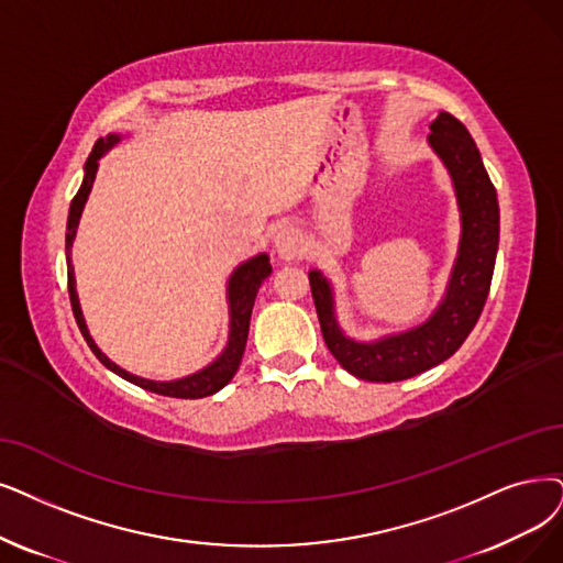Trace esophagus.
<instances>
[{
    "label": "esophagus",
    "instance_id": "1",
    "mask_svg": "<svg viewBox=\"0 0 563 563\" xmlns=\"http://www.w3.org/2000/svg\"><path fill=\"white\" fill-rule=\"evenodd\" d=\"M275 250L286 261L300 256V252H302L300 231L294 229V227H288V223H286V227H279L277 233H275Z\"/></svg>",
    "mask_w": 563,
    "mask_h": 563
}]
</instances>
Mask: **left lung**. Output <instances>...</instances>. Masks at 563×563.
<instances>
[{"instance_id": "obj_1", "label": "left lung", "mask_w": 563, "mask_h": 563, "mask_svg": "<svg viewBox=\"0 0 563 563\" xmlns=\"http://www.w3.org/2000/svg\"><path fill=\"white\" fill-rule=\"evenodd\" d=\"M430 131L427 143L453 179L462 223L451 279L432 317L374 342H357L336 321L330 279L321 269H309L311 296L330 353L346 372L376 384H393L432 369L464 344L485 307L497 261L499 200L474 139L451 112H439Z\"/></svg>"}]
</instances>
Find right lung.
<instances>
[{
  "label": "right lung",
  "mask_w": 563,
  "mask_h": 563,
  "mask_svg": "<svg viewBox=\"0 0 563 563\" xmlns=\"http://www.w3.org/2000/svg\"><path fill=\"white\" fill-rule=\"evenodd\" d=\"M120 143L118 133H108L106 139H99L95 150L89 152L87 162H85V177L82 185L78 189V194L71 200L69 208V221H66V269H69V298H71V307H74V317L76 323L85 336L87 346L92 349V353L99 357V363L103 367H108L110 372H115L118 376L126 378L129 384H136L150 393L156 395H166V397H177V399H200L219 393L229 380L235 376L240 360L246 346V334H250V321H252V309H254V300L258 288L263 284V279L269 277L273 273V265H269V256L267 254H256L250 261L240 263L233 275L229 277V286H227V300H229V342L223 346V351L212 360V363L203 369H198L189 376L175 378V380H152V378H143L131 374L126 369H122L120 365L112 363V360L97 346V342L92 340V334L87 330L82 309H80V300H78V290H76V275H74V263H71V246L76 240V231L80 223V214L82 208L87 203V196L92 191L95 177L99 170V159L110 150Z\"/></svg>",
  "instance_id": "right-lung-1"
}]
</instances>
